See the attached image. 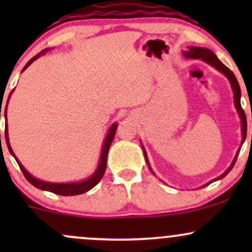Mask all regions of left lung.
Returning <instances> with one entry per match:
<instances>
[{
    "mask_svg": "<svg viewBox=\"0 0 252 252\" xmlns=\"http://www.w3.org/2000/svg\"><path fill=\"white\" fill-rule=\"evenodd\" d=\"M184 56L186 58H192V59H201L204 60V62H206L207 63H210L211 66H213V67L217 68L218 71H220L224 76H226V78L228 79V82H230L231 86H232V90H233V98H235V106L237 109V111H238L239 114V117H241V122H242V132H243V140H242V143L244 142L245 137H247V117H245V112L244 110L242 109V105H241V88H239V84L237 82V78L235 77V74H233V72L230 70V68H227L226 66L222 63L220 60L217 58V56L215 53H213L212 51L209 50V48H202V47H194V46H192V47L189 48V51L187 52H184ZM142 149H143V154H144V158H146V162L148 164L149 169L152 170V167L149 166V161H148V158H147V153L146 150H144L143 146H142ZM239 150L237 152V154L235 156V158H233L232 163H231V166L228 167V168L225 170L224 173L220 176H218V178L215 179L213 181H217L219 180V179H222L225 175H227L228 173H230V170L233 168V166H235L236 163V160L237 158H238V154H239ZM152 173L154 174V172L152 170ZM212 182V181H211ZM210 182V184H211ZM207 184V185H210ZM206 185V186H207Z\"/></svg>",
    "mask_w": 252,
    "mask_h": 252,
    "instance_id": "obj_1",
    "label": "left lung"
}]
</instances>
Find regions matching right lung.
<instances>
[{"label": "right lung", "mask_w": 252, "mask_h": 252, "mask_svg": "<svg viewBox=\"0 0 252 252\" xmlns=\"http://www.w3.org/2000/svg\"><path fill=\"white\" fill-rule=\"evenodd\" d=\"M50 50H51V48H46V50H43V51L40 52V53H37L35 57L32 58L30 62L26 63V66L24 67V70H22V72H24L26 68H27L28 66H30L31 63L34 62V60H36L37 58L41 57L42 54H45L46 52H48ZM9 98H10V94H9V97H8L7 105H8V102H9ZM7 105H5V109H4L5 120H7ZM0 115H1V111H0ZM0 118H1V116H0ZM116 130H117V123H114L111 126H110L108 135H106L105 141H104L103 148H102V154H100V158H99V164H98L96 172H94V174L90 176L89 179H86V180L79 181V182H67V184H57V182L42 181V180H39V179L34 178L33 175H31L30 173H28L27 170L25 169V167L22 166L21 163H20V161L17 160L15 154H14L13 149H11L10 143H9V136H8V126H5L4 136H5V142H7L8 149H9L10 154L13 155L14 158H15L16 162H17V164H19L20 169H21L22 173H24L25 178L27 179V180L30 181L34 187H36V189H42V190H48V192L56 193V194H59V195L68 196V195L83 194V193L88 192V190L94 189V187L96 186L98 182L102 180L104 173H105V169H106V158H108V153H109L110 146H111L112 141H114L115 135H116Z\"/></svg>", "instance_id": "add662e5"}]
</instances>
